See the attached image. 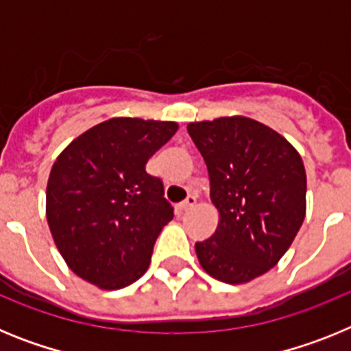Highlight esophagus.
Listing matches in <instances>:
<instances>
[{
	"label": "esophagus",
	"mask_w": 351,
	"mask_h": 351,
	"mask_svg": "<svg viewBox=\"0 0 351 351\" xmlns=\"http://www.w3.org/2000/svg\"><path fill=\"white\" fill-rule=\"evenodd\" d=\"M195 204H197V198H195V197H191V195H190V197L186 198L184 202H181V204H179V206H178V209L181 210V213H186V210H190L191 207L195 206Z\"/></svg>",
	"instance_id": "1"
}]
</instances>
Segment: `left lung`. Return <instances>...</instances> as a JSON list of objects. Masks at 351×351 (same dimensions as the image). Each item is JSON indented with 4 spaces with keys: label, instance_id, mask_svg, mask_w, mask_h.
Returning a JSON list of instances; mask_svg holds the SVG:
<instances>
[{
    "label": "left lung",
    "instance_id": "obj_1",
    "mask_svg": "<svg viewBox=\"0 0 351 351\" xmlns=\"http://www.w3.org/2000/svg\"><path fill=\"white\" fill-rule=\"evenodd\" d=\"M207 165L218 228L195 244L214 280L243 285L271 271L306 216V170L278 132L244 116L190 123Z\"/></svg>",
    "mask_w": 351,
    "mask_h": 351
}]
</instances>
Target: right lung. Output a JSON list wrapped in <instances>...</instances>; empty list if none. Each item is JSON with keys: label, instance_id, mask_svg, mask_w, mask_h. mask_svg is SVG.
Returning <instances> with one entry per match:
<instances>
[{"label": "right lung", "instance_id": "add662e5", "mask_svg": "<svg viewBox=\"0 0 351 351\" xmlns=\"http://www.w3.org/2000/svg\"><path fill=\"white\" fill-rule=\"evenodd\" d=\"M178 128L173 121L112 117L54 161L45 213L56 246L79 278L119 290L147 271L173 209L145 163Z\"/></svg>", "mask_w": 351, "mask_h": 351}]
</instances>
